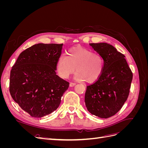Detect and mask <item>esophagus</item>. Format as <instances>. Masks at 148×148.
I'll return each mask as SVG.
<instances>
[{"label": "esophagus", "instance_id": "obj_1", "mask_svg": "<svg viewBox=\"0 0 148 148\" xmlns=\"http://www.w3.org/2000/svg\"><path fill=\"white\" fill-rule=\"evenodd\" d=\"M75 84H76V83H75L70 82V86H71V87H73V86H75Z\"/></svg>", "mask_w": 148, "mask_h": 148}]
</instances>
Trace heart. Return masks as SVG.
Here are the masks:
<instances>
[{
    "instance_id": "b5f03b06",
    "label": "heart",
    "mask_w": 148,
    "mask_h": 148,
    "mask_svg": "<svg viewBox=\"0 0 148 148\" xmlns=\"http://www.w3.org/2000/svg\"><path fill=\"white\" fill-rule=\"evenodd\" d=\"M104 65V59L99 53L77 46L69 49L67 56H60L57 62L56 70L61 78L65 79L76 70V79L92 83L100 78Z\"/></svg>"
}]
</instances>
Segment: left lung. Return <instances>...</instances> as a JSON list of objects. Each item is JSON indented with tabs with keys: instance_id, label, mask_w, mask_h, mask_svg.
I'll list each match as a JSON object with an SVG mask.
<instances>
[{
	"instance_id": "obj_1",
	"label": "left lung",
	"mask_w": 148,
	"mask_h": 148,
	"mask_svg": "<svg viewBox=\"0 0 148 148\" xmlns=\"http://www.w3.org/2000/svg\"><path fill=\"white\" fill-rule=\"evenodd\" d=\"M104 59L100 78L86 87L84 102L88 110L100 118L114 115L122 108L129 95L133 73L125 56L106 42L89 44Z\"/></svg>"
}]
</instances>
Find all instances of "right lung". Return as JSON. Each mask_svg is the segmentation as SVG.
<instances>
[{
  "mask_svg": "<svg viewBox=\"0 0 148 148\" xmlns=\"http://www.w3.org/2000/svg\"><path fill=\"white\" fill-rule=\"evenodd\" d=\"M63 44H34L22 52L10 71V95L31 117L40 118L59 107L69 83L56 75Z\"/></svg>",
  "mask_w": 148,
  "mask_h": 148,
  "instance_id": "add662e5",
  "label": "right lung"
}]
</instances>
